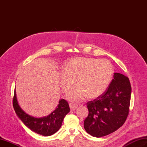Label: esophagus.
Masks as SVG:
<instances>
[{"label":"esophagus","mask_w":147,"mask_h":147,"mask_svg":"<svg viewBox=\"0 0 147 147\" xmlns=\"http://www.w3.org/2000/svg\"><path fill=\"white\" fill-rule=\"evenodd\" d=\"M69 107H70L71 110L74 111V110H76V109H77L78 106L74 105L73 103H70V104H69Z\"/></svg>","instance_id":"esophagus-1"}]
</instances>
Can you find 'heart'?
Returning a JSON list of instances; mask_svg holds the SVG:
<instances>
[{"label": "heart", "mask_w": 147, "mask_h": 147, "mask_svg": "<svg viewBox=\"0 0 147 147\" xmlns=\"http://www.w3.org/2000/svg\"><path fill=\"white\" fill-rule=\"evenodd\" d=\"M113 73L112 64L107 59L74 58L66 63L60 74L61 89L67 93L76 80L78 85L67 94L68 100L81 102L88 96L96 98L107 90Z\"/></svg>", "instance_id": "heart-1"}]
</instances>
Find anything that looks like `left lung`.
I'll list each match as a JSON object with an SVG mask.
<instances>
[{
    "instance_id": "8db88e82",
    "label": "left lung",
    "mask_w": 147,
    "mask_h": 147,
    "mask_svg": "<svg viewBox=\"0 0 147 147\" xmlns=\"http://www.w3.org/2000/svg\"><path fill=\"white\" fill-rule=\"evenodd\" d=\"M131 92L128 78L115 73L107 90L86 103L89 113L84 128L88 134L99 138L120 128L129 113Z\"/></svg>"
}]
</instances>
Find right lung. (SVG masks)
<instances>
[{
  "label": "right lung",
  "instance_id": "1",
  "mask_svg": "<svg viewBox=\"0 0 147 147\" xmlns=\"http://www.w3.org/2000/svg\"><path fill=\"white\" fill-rule=\"evenodd\" d=\"M13 107L17 115L30 130L42 136H50L57 132L62 125L65 116L70 111L69 104L63 100H59L57 107L54 111L42 118H35L24 111L17 100L16 90L13 98Z\"/></svg>",
  "mask_w": 147,
  "mask_h": 147
}]
</instances>
